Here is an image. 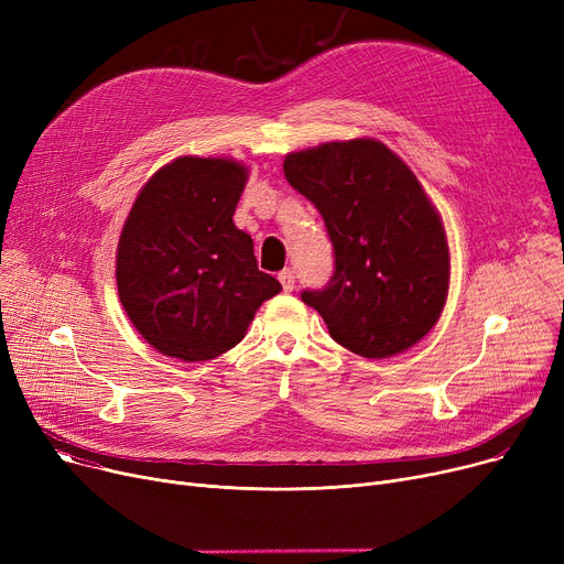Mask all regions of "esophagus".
<instances>
[{
	"label": "esophagus",
	"instance_id": "obj_1",
	"mask_svg": "<svg viewBox=\"0 0 564 564\" xmlns=\"http://www.w3.org/2000/svg\"><path fill=\"white\" fill-rule=\"evenodd\" d=\"M279 281H281V285H283L285 292H292V288H294V272H292V270H283V272L279 274Z\"/></svg>",
	"mask_w": 564,
	"mask_h": 564
}]
</instances>
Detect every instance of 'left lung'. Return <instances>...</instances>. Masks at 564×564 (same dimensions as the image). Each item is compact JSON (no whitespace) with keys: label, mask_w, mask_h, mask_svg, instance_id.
Listing matches in <instances>:
<instances>
[{"label":"left lung","mask_w":564,"mask_h":564,"mask_svg":"<svg viewBox=\"0 0 564 564\" xmlns=\"http://www.w3.org/2000/svg\"><path fill=\"white\" fill-rule=\"evenodd\" d=\"M283 173L317 207L334 245L329 283L302 292L332 338L387 359L427 336L446 306L451 253L411 169L381 141L351 139L290 153Z\"/></svg>","instance_id":"1"}]
</instances>
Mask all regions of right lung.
<instances>
[{"label":"right lung","instance_id":"add662e5","mask_svg":"<svg viewBox=\"0 0 564 564\" xmlns=\"http://www.w3.org/2000/svg\"><path fill=\"white\" fill-rule=\"evenodd\" d=\"M247 173L232 160L177 158L141 187L123 224L118 300L143 340L166 357H219L281 292L258 270L251 237L232 224Z\"/></svg>","mask_w":564,"mask_h":564}]
</instances>
